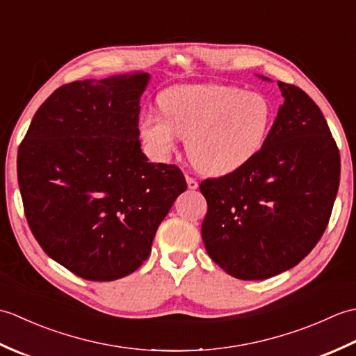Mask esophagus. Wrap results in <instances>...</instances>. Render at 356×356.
<instances>
[{
	"label": "esophagus",
	"mask_w": 356,
	"mask_h": 356,
	"mask_svg": "<svg viewBox=\"0 0 356 356\" xmlns=\"http://www.w3.org/2000/svg\"><path fill=\"white\" fill-rule=\"evenodd\" d=\"M186 185H188V188H190V190H197V188H199L197 180L190 177V176H186Z\"/></svg>",
	"instance_id": "obj_1"
}]
</instances>
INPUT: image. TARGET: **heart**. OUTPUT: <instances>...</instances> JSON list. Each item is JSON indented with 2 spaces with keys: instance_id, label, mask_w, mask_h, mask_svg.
<instances>
[{
  "instance_id": "heart-1",
  "label": "heart",
  "mask_w": 356,
  "mask_h": 356,
  "mask_svg": "<svg viewBox=\"0 0 356 356\" xmlns=\"http://www.w3.org/2000/svg\"><path fill=\"white\" fill-rule=\"evenodd\" d=\"M162 116L148 113L139 122L149 153L166 161L185 139L193 165L208 176L237 171L257 156L274 119L261 93L222 86H176L159 96Z\"/></svg>"
}]
</instances>
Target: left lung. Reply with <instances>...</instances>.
<instances>
[{
	"instance_id": "8db88e82",
	"label": "left lung",
	"mask_w": 356,
	"mask_h": 356,
	"mask_svg": "<svg viewBox=\"0 0 356 356\" xmlns=\"http://www.w3.org/2000/svg\"><path fill=\"white\" fill-rule=\"evenodd\" d=\"M278 87L284 104L263 148L237 171L200 184L207 252L240 280L270 278L303 260L338 193L339 151L321 110L301 88Z\"/></svg>"
}]
</instances>
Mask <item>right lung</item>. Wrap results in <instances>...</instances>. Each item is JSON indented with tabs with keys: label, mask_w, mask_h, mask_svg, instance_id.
Listing matches in <instances>:
<instances>
[{
	"label": "right lung",
	"mask_w": 356,
	"mask_h": 356,
	"mask_svg": "<svg viewBox=\"0 0 356 356\" xmlns=\"http://www.w3.org/2000/svg\"><path fill=\"white\" fill-rule=\"evenodd\" d=\"M149 73L74 81L53 92L18 149V184L44 252L81 278L113 282L142 266L159 225L186 190L139 140Z\"/></svg>",
	"instance_id": "obj_1"
}]
</instances>
